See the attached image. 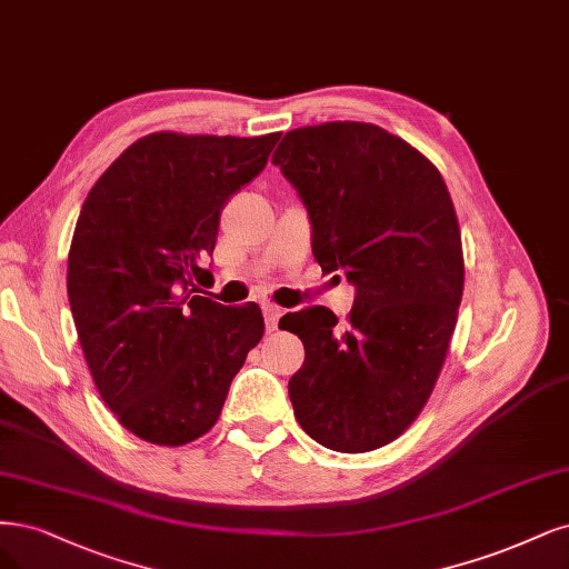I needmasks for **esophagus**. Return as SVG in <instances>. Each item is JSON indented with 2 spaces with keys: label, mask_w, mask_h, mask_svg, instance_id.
<instances>
[{
  "label": "esophagus",
  "mask_w": 569,
  "mask_h": 569,
  "mask_svg": "<svg viewBox=\"0 0 569 569\" xmlns=\"http://www.w3.org/2000/svg\"><path fill=\"white\" fill-rule=\"evenodd\" d=\"M282 308L276 306V303H263V318H266V329L268 331H276L278 329V322L282 318Z\"/></svg>",
  "instance_id": "obj_1"
}]
</instances>
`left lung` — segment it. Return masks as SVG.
Listing matches in <instances>:
<instances>
[{
  "label": "left lung",
  "mask_w": 569,
  "mask_h": 569,
  "mask_svg": "<svg viewBox=\"0 0 569 569\" xmlns=\"http://www.w3.org/2000/svg\"><path fill=\"white\" fill-rule=\"evenodd\" d=\"M299 190L312 257L356 284L346 327L316 306L280 327L306 348L289 379L293 417L335 452L400 438L433 393L457 327L463 249L438 167L367 122L291 129L272 154Z\"/></svg>",
  "instance_id": "8db88e82"
}]
</instances>
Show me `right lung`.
<instances>
[{"instance_id":"add662e5","label":"right lung","mask_w":569,"mask_h":569,"mask_svg":"<svg viewBox=\"0 0 569 569\" xmlns=\"http://www.w3.org/2000/svg\"><path fill=\"white\" fill-rule=\"evenodd\" d=\"M280 133L154 131L93 183L68 253V299L93 383L129 433L160 447L202 438L263 337L257 303L226 308L194 278L221 211L268 164Z\"/></svg>"}]
</instances>
